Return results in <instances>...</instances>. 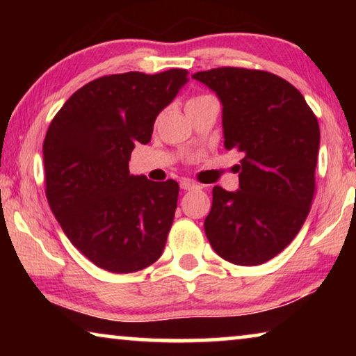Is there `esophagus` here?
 <instances>
[{
	"label": "esophagus",
	"instance_id": "obj_1",
	"mask_svg": "<svg viewBox=\"0 0 356 356\" xmlns=\"http://www.w3.org/2000/svg\"><path fill=\"white\" fill-rule=\"evenodd\" d=\"M180 188L182 190H197L200 188V185L195 184L190 179H184V180H180Z\"/></svg>",
	"mask_w": 356,
	"mask_h": 356
}]
</instances>
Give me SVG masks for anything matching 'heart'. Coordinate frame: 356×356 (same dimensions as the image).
I'll use <instances>...</instances> for the list:
<instances>
[{"label":"heart","instance_id":"heart-1","mask_svg":"<svg viewBox=\"0 0 356 356\" xmlns=\"http://www.w3.org/2000/svg\"><path fill=\"white\" fill-rule=\"evenodd\" d=\"M207 97H210V95H196V97H193V99H190L188 102H186V105L196 104V102H201V100H204V99H207Z\"/></svg>","mask_w":356,"mask_h":356}]
</instances>
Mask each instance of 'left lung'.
I'll return each mask as SVG.
<instances>
[{
  "label": "left lung",
  "mask_w": 356,
  "mask_h": 356,
  "mask_svg": "<svg viewBox=\"0 0 356 356\" xmlns=\"http://www.w3.org/2000/svg\"><path fill=\"white\" fill-rule=\"evenodd\" d=\"M191 76L218 95L225 147L243 156L238 190L213 186L204 231L225 261L264 264L292 242L309 213L317 118L297 88L270 72L220 67Z\"/></svg>",
  "instance_id": "8db88e82"
}]
</instances>
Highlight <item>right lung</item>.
Masks as SVG:
<instances>
[{
  "instance_id": "1",
  "label": "right lung",
  "mask_w": 356,
  "mask_h": 356,
  "mask_svg": "<svg viewBox=\"0 0 356 356\" xmlns=\"http://www.w3.org/2000/svg\"><path fill=\"white\" fill-rule=\"evenodd\" d=\"M188 72L108 75L84 84L53 118L44 141L45 195L72 245L97 267L134 273L163 252L177 207L176 180L131 176L160 111Z\"/></svg>"
}]
</instances>
